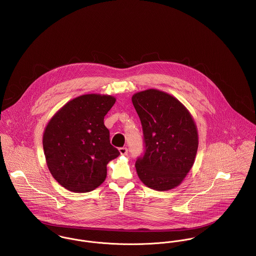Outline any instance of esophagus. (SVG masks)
<instances>
[{
  "mask_svg": "<svg viewBox=\"0 0 256 256\" xmlns=\"http://www.w3.org/2000/svg\"><path fill=\"white\" fill-rule=\"evenodd\" d=\"M118 151H120V155H126L128 154V148L126 147H120L118 149Z\"/></svg>",
  "mask_w": 256,
  "mask_h": 256,
  "instance_id": "34e87169",
  "label": "esophagus"
}]
</instances>
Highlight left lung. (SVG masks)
<instances>
[{
  "instance_id": "1",
  "label": "left lung",
  "mask_w": 256,
  "mask_h": 256,
  "mask_svg": "<svg viewBox=\"0 0 256 256\" xmlns=\"http://www.w3.org/2000/svg\"><path fill=\"white\" fill-rule=\"evenodd\" d=\"M132 104L142 122L144 155L136 162L142 182L155 190L178 186L190 170L198 148L196 124L174 96L148 89L136 93Z\"/></svg>"
}]
</instances>
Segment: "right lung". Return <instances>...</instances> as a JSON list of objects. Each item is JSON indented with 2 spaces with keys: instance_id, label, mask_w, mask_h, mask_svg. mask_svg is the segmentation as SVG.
Masks as SVG:
<instances>
[{
  "instance_id": "obj_1",
  "label": "right lung",
  "mask_w": 256,
  "mask_h": 256,
  "mask_svg": "<svg viewBox=\"0 0 256 256\" xmlns=\"http://www.w3.org/2000/svg\"><path fill=\"white\" fill-rule=\"evenodd\" d=\"M114 102L110 95L86 94L68 102L48 122L43 134L47 166L68 190H94L106 178L107 164L120 155L104 124Z\"/></svg>"
}]
</instances>
